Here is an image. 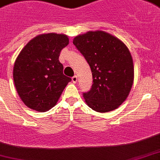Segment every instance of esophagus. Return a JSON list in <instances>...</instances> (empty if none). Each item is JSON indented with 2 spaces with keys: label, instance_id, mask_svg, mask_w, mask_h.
<instances>
[{
  "label": "esophagus",
  "instance_id": "esophagus-1",
  "mask_svg": "<svg viewBox=\"0 0 160 160\" xmlns=\"http://www.w3.org/2000/svg\"><path fill=\"white\" fill-rule=\"evenodd\" d=\"M77 80H78V79H77V76H74L72 78V82H73V83H75V84H76V83L77 82Z\"/></svg>",
  "mask_w": 160,
  "mask_h": 160
}]
</instances>
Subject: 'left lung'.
Masks as SVG:
<instances>
[{"label":"left lung","instance_id":"obj_1","mask_svg":"<svg viewBox=\"0 0 160 160\" xmlns=\"http://www.w3.org/2000/svg\"><path fill=\"white\" fill-rule=\"evenodd\" d=\"M73 44L92 72V88L83 93L88 107L102 113L118 108L128 98L133 83V62L128 47L102 31L79 35Z\"/></svg>","mask_w":160,"mask_h":160}]
</instances>
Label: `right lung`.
Segmentation results:
<instances>
[{"instance_id":"obj_1","label":"right lung","mask_w":160,"mask_h":160,"mask_svg":"<svg viewBox=\"0 0 160 160\" xmlns=\"http://www.w3.org/2000/svg\"><path fill=\"white\" fill-rule=\"evenodd\" d=\"M68 44V36L48 33L31 40L21 50L13 77L18 94L28 107L43 112L57 104L72 80L63 74L58 60L60 52Z\"/></svg>"}]
</instances>
